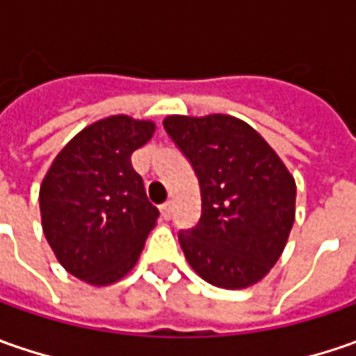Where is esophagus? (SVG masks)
<instances>
[{"instance_id":"obj_1","label":"esophagus","mask_w":356,"mask_h":356,"mask_svg":"<svg viewBox=\"0 0 356 356\" xmlns=\"http://www.w3.org/2000/svg\"><path fill=\"white\" fill-rule=\"evenodd\" d=\"M160 216H162L164 220H170L172 218V202H166V204H162V206H160Z\"/></svg>"}]
</instances>
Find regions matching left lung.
<instances>
[{"instance_id":"left-lung-1","label":"left lung","mask_w":356,"mask_h":356,"mask_svg":"<svg viewBox=\"0 0 356 356\" xmlns=\"http://www.w3.org/2000/svg\"><path fill=\"white\" fill-rule=\"evenodd\" d=\"M164 129L190 160L202 194L198 226L178 236L188 264L216 287H252L277 264L293 227L291 172L236 117L170 115Z\"/></svg>"}]
</instances>
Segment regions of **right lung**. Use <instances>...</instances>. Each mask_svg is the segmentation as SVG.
I'll list each match as a JSON object with an SVG mask.
<instances>
[{"label": "right lung", "mask_w": 356, "mask_h": 356, "mask_svg": "<svg viewBox=\"0 0 356 356\" xmlns=\"http://www.w3.org/2000/svg\"><path fill=\"white\" fill-rule=\"evenodd\" d=\"M156 130L129 115L101 118L55 156L39 188L41 226L57 261L95 287L120 281L136 266L158 210L130 156Z\"/></svg>", "instance_id": "obj_1"}]
</instances>
